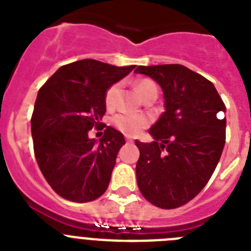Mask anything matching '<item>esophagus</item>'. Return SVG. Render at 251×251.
<instances>
[{
	"mask_svg": "<svg viewBox=\"0 0 251 251\" xmlns=\"http://www.w3.org/2000/svg\"><path fill=\"white\" fill-rule=\"evenodd\" d=\"M126 141H127L128 143H132V142H133V139H132V138H129V137H127V138H126Z\"/></svg>",
	"mask_w": 251,
	"mask_h": 251,
	"instance_id": "esophagus-1",
	"label": "esophagus"
}]
</instances>
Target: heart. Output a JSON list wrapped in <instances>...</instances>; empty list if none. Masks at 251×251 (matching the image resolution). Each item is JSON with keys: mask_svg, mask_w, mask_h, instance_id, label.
<instances>
[{"mask_svg": "<svg viewBox=\"0 0 251 251\" xmlns=\"http://www.w3.org/2000/svg\"><path fill=\"white\" fill-rule=\"evenodd\" d=\"M154 83L147 79L139 80L136 85V89L141 98L151 88H153ZM119 92V84H113L106 89L105 95H104V103L108 108H113L117 100V95ZM112 123L115 128L121 132H123L127 136H137L143 128H146L150 123L147 117L141 114H130V113H119L114 115L112 119Z\"/></svg>", "mask_w": 251, "mask_h": 251, "instance_id": "heart-1", "label": "heart"}]
</instances>
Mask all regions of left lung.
<instances>
[{"mask_svg":"<svg viewBox=\"0 0 251 251\" xmlns=\"http://www.w3.org/2000/svg\"><path fill=\"white\" fill-rule=\"evenodd\" d=\"M136 73L161 85L166 108L148 130L154 141H136L138 188L152 205L177 208L214 174L225 146L226 106L211 81L183 65L138 66Z\"/></svg>","mask_w":251,"mask_h":251,"instance_id":"8db88e82","label":"left lung"}]
</instances>
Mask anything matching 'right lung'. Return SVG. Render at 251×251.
<instances>
[{"instance_id": "obj_1", "label": "right lung", "mask_w": 251, "mask_h": 251, "mask_svg": "<svg viewBox=\"0 0 251 251\" xmlns=\"http://www.w3.org/2000/svg\"><path fill=\"white\" fill-rule=\"evenodd\" d=\"M134 68L79 60L61 66L40 88L31 117L35 157L49 185L63 199L89 202L106 191L126 141L121 132L101 123L104 95ZM93 127L104 129L98 144L87 137Z\"/></svg>"}]
</instances>
